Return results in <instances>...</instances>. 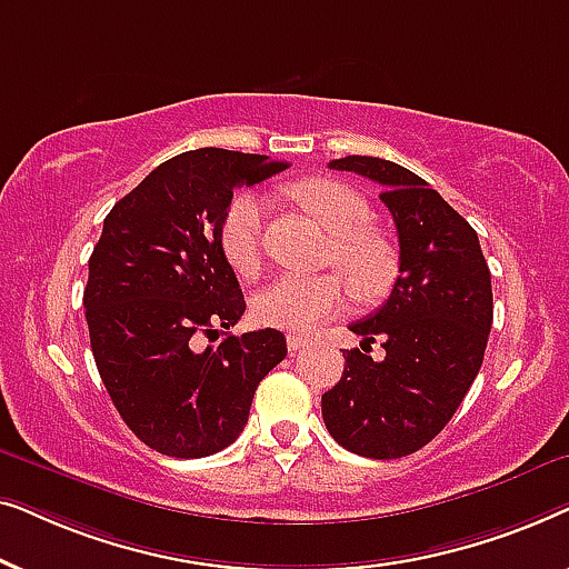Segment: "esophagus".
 I'll list each match as a JSON object with an SVG mask.
<instances>
[{"label":"esophagus","instance_id":"34e87169","mask_svg":"<svg viewBox=\"0 0 569 569\" xmlns=\"http://www.w3.org/2000/svg\"><path fill=\"white\" fill-rule=\"evenodd\" d=\"M308 341H310V339L300 337V333H290V337H287V349H290V352H298V349L308 347Z\"/></svg>","mask_w":569,"mask_h":569}]
</instances>
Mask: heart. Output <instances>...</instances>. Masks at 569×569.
<instances>
[{"label":"heart","instance_id":"obj_1","mask_svg":"<svg viewBox=\"0 0 569 569\" xmlns=\"http://www.w3.org/2000/svg\"><path fill=\"white\" fill-rule=\"evenodd\" d=\"M292 199L333 236L329 261L348 279L357 298L372 300L388 290L396 274V251L380 232L370 230V204L362 193L333 178H302L290 186ZM267 201L256 191H240L224 209L220 248L238 274L261 269V232ZM347 302L339 274H287L256 298L253 313L261 323L295 333L313 331Z\"/></svg>","mask_w":569,"mask_h":569}]
</instances>
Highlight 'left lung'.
<instances>
[{"label":"left lung","mask_w":569,"mask_h":569,"mask_svg":"<svg viewBox=\"0 0 569 569\" xmlns=\"http://www.w3.org/2000/svg\"><path fill=\"white\" fill-rule=\"evenodd\" d=\"M329 168L383 186L380 201L399 232L393 290L349 326L362 349H347L341 380L321 399L326 430L341 448L388 461L425 448L469 393L492 329V277L477 230L425 178L368 154ZM376 338L383 361L369 357Z\"/></svg>","instance_id":"obj_1"}]
</instances>
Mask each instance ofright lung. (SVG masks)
<instances>
[{"label":"right lung","mask_w":569,"mask_h":569,"mask_svg":"<svg viewBox=\"0 0 569 569\" xmlns=\"http://www.w3.org/2000/svg\"><path fill=\"white\" fill-rule=\"evenodd\" d=\"M284 168L220 147L176 154L116 201L92 248L82 302L100 380L129 430L162 456L236 442L256 386L287 357L282 331H228L246 300L220 248L232 191ZM199 332L226 339L201 350Z\"/></svg>","instance_id":"1"}]
</instances>
